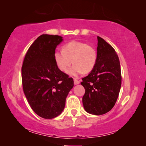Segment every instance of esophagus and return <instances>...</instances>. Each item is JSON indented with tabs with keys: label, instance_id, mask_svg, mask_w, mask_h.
Returning <instances> with one entry per match:
<instances>
[{
	"label": "esophagus",
	"instance_id": "esophagus-1",
	"mask_svg": "<svg viewBox=\"0 0 146 146\" xmlns=\"http://www.w3.org/2000/svg\"><path fill=\"white\" fill-rule=\"evenodd\" d=\"M74 84L76 85V84H78L80 82V81L78 80H77L76 78H74Z\"/></svg>",
	"mask_w": 146,
	"mask_h": 146
}]
</instances>
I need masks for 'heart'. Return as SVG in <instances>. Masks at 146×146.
I'll return each mask as SVG.
<instances>
[{
	"label": "heart",
	"instance_id": "obj_1",
	"mask_svg": "<svg viewBox=\"0 0 146 146\" xmlns=\"http://www.w3.org/2000/svg\"><path fill=\"white\" fill-rule=\"evenodd\" d=\"M54 60L58 68L63 72L68 70L72 61L74 65L68 73L76 76L82 72L86 74L92 70L97 62V52L92 46L73 41L64 46L62 51H55Z\"/></svg>",
	"mask_w": 146,
	"mask_h": 146
}]
</instances>
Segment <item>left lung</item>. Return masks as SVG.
<instances>
[{"instance_id":"1","label":"left lung","mask_w":146,"mask_h":146,"mask_svg":"<svg viewBox=\"0 0 146 146\" xmlns=\"http://www.w3.org/2000/svg\"><path fill=\"white\" fill-rule=\"evenodd\" d=\"M97 62L81 84L85 94L82 102L85 110L94 115H102L112 109L118 98L121 84L119 60L110 44L98 36Z\"/></svg>"}]
</instances>
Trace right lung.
<instances>
[{
    "label": "right lung",
    "instance_id": "1",
    "mask_svg": "<svg viewBox=\"0 0 146 146\" xmlns=\"http://www.w3.org/2000/svg\"><path fill=\"white\" fill-rule=\"evenodd\" d=\"M62 41L58 35H40L28 50L22 66L24 93L33 111L45 119L60 114L74 86L72 78L60 70L54 60Z\"/></svg>",
    "mask_w": 146,
    "mask_h": 146
}]
</instances>
